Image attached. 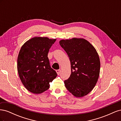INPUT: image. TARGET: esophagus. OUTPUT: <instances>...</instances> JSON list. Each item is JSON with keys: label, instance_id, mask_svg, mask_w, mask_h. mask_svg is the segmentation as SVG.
<instances>
[{"label": "esophagus", "instance_id": "esophagus-1", "mask_svg": "<svg viewBox=\"0 0 121 121\" xmlns=\"http://www.w3.org/2000/svg\"><path fill=\"white\" fill-rule=\"evenodd\" d=\"M56 72L57 73V75H59L60 74V73H61V70H60V69H57V70H56Z\"/></svg>", "mask_w": 121, "mask_h": 121}]
</instances>
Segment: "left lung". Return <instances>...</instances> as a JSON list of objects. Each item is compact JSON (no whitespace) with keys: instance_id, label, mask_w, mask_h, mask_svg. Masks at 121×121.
Segmentation results:
<instances>
[{"instance_id":"8db88e82","label":"left lung","mask_w":121,"mask_h":121,"mask_svg":"<svg viewBox=\"0 0 121 121\" xmlns=\"http://www.w3.org/2000/svg\"><path fill=\"white\" fill-rule=\"evenodd\" d=\"M60 44L71 65V75L64 81L65 87L76 97L86 95L95 86L99 76L100 63L96 49L82 38L61 40Z\"/></svg>"}]
</instances>
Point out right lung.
<instances>
[{"label": "right lung", "mask_w": 121, "mask_h": 121, "mask_svg": "<svg viewBox=\"0 0 121 121\" xmlns=\"http://www.w3.org/2000/svg\"><path fill=\"white\" fill-rule=\"evenodd\" d=\"M56 41V39L36 37L21 47L17 57V71L22 82L31 92H44L49 89V82L56 77L57 73L51 68L47 57Z\"/></svg>", "instance_id": "right-lung-1"}]
</instances>
